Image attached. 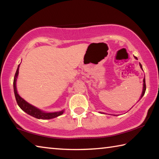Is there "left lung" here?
Wrapping results in <instances>:
<instances>
[{
    "label": "left lung",
    "mask_w": 159,
    "mask_h": 159,
    "mask_svg": "<svg viewBox=\"0 0 159 159\" xmlns=\"http://www.w3.org/2000/svg\"><path fill=\"white\" fill-rule=\"evenodd\" d=\"M134 58L138 60V58H137L136 57H134ZM139 65H140V67L142 69V64L140 63H139ZM143 82H144V83H143V90H142V95H141V98H142V97H143V95H144V93H145V91H146V83H145V78H144V80H143Z\"/></svg>",
    "instance_id": "left-lung-1"
}]
</instances>
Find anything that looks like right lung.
Returning a JSON list of instances; mask_svg holds the SVG:
<instances>
[{"label":"right lung","instance_id":"right-lung-1","mask_svg":"<svg viewBox=\"0 0 159 159\" xmlns=\"http://www.w3.org/2000/svg\"><path fill=\"white\" fill-rule=\"evenodd\" d=\"M20 64L18 65L17 69L16 71V73L14 77V80H13V87H14V93L15 96L17 103L19 105V107L23 110L24 111H25L26 114H29L31 116L35 117L39 119H50V118H53L55 117H57L61 115L64 113V111H61L59 112H53V113H47L44 112L40 110L39 109L36 108V107L32 106L31 104H29L28 102H26L25 99H22L21 97L18 95L17 88H16V80H17V78L19 74V67H20Z\"/></svg>","mask_w":159,"mask_h":159}]
</instances>
